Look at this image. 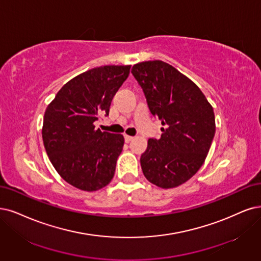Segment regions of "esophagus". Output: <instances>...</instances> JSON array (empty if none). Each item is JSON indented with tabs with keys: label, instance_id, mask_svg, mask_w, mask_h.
<instances>
[{
	"label": "esophagus",
	"instance_id": "obj_1",
	"mask_svg": "<svg viewBox=\"0 0 261 261\" xmlns=\"http://www.w3.org/2000/svg\"><path fill=\"white\" fill-rule=\"evenodd\" d=\"M134 139V137H131V136H128V134H125V136H124V141L125 142H130V141H132Z\"/></svg>",
	"mask_w": 261,
	"mask_h": 261
}]
</instances>
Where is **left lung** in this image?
Masks as SVG:
<instances>
[{
	"mask_svg": "<svg viewBox=\"0 0 261 261\" xmlns=\"http://www.w3.org/2000/svg\"><path fill=\"white\" fill-rule=\"evenodd\" d=\"M131 73L163 125L160 139H149L141 156L143 173L162 189L175 188L194 176L207 156L216 128L213 108L194 82L167 62H140Z\"/></svg>",
	"mask_w": 261,
	"mask_h": 261,
	"instance_id": "obj_1",
	"label": "left lung"
}]
</instances>
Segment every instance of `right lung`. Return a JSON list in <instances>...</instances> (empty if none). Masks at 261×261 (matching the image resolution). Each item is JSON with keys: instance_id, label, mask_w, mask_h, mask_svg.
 <instances>
[{"instance_id": "obj_1", "label": "right lung", "mask_w": 261, "mask_h": 261, "mask_svg": "<svg viewBox=\"0 0 261 261\" xmlns=\"http://www.w3.org/2000/svg\"><path fill=\"white\" fill-rule=\"evenodd\" d=\"M130 67L104 65L75 76L45 111L42 137L48 158L58 174L81 190H99L114 176L123 136L102 132L93 122L100 114L109 115Z\"/></svg>"}]
</instances>
